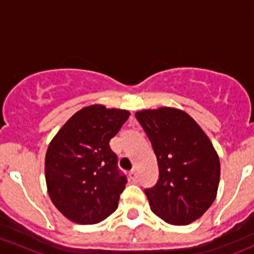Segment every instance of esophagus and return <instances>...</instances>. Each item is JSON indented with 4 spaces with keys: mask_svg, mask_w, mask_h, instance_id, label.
I'll list each match as a JSON object with an SVG mask.
<instances>
[{
    "mask_svg": "<svg viewBox=\"0 0 254 254\" xmlns=\"http://www.w3.org/2000/svg\"><path fill=\"white\" fill-rule=\"evenodd\" d=\"M129 177H130V179H131L132 182H136L137 181V178H139V173L136 172V171H131V172L129 173Z\"/></svg>",
    "mask_w": 254,
    "mask_h": 254,
    "instance_id": "1",
    "label": "esophagus"
}]
</instances>
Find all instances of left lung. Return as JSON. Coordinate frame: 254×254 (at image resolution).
<instances>
[{
  "label": "left lung",
  "instance_id": "1",
  "mask_svg": "<svg viewBox=\"0 0 254 254\" xmlns=\"http://www.w3.org/2000/svg\"><path fill=\"white\" fill-rule=\"evenodd\" d=\"M157 158L158 181L145 189L151 210L171 225H189L217 194L220 160L198 123L172 107L135 113Z\"/></svg>",
  "mask_w": 254,
  "mask_h": 254
}]
</instances>
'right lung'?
I'll return each mask as SVG.
<instances>
[{
  "label": "right lung",
  "instance_id": "right-lung-1",
  "mask_svg": "<svg viewBox=\"0 0 254 254\" xmlns=\"http://www.w3.org/2000/svg\"><path fill=\"white\" fill-rule=\"evenodd\" d=\"M125 109L92 104L76 112L53 137L45 181L56 209L70 221L92 225L117 210L127 179L109 141L129 118Z\"/></svg>",
  "mask_w": 254,
  "mask_h": 254
}]
</instances>
